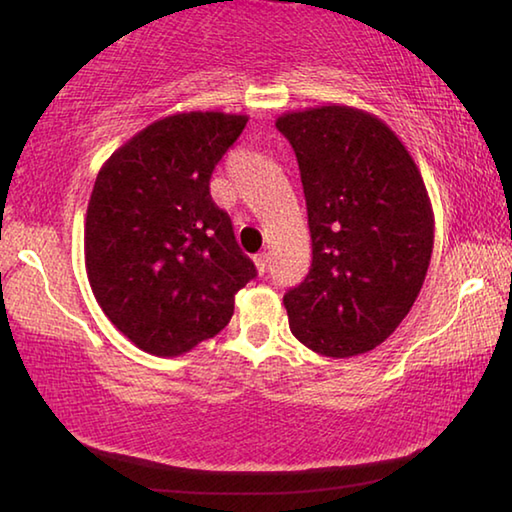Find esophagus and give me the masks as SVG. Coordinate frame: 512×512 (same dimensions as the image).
Wrapping results in <instances>:
<instances>
[{
  "label": "esophagus",
  "mask_w": 512,
  "mask_h": 512,
  "mask_svg": "<svg viewBox=\"0 0 512 512\" xmlns=\"http://www.w3.org/2000/svg\"><path fill=\"white\" fill-rule=\"evenodd\" d=\"M255 266H257V273L264 275V273L268 271V257H266L264 253L257 255V257H255Z\"/></svg>",
  "instance_id": "obj_1"
}]
</instances>
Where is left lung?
I'll use <instances>...</instances> for the list:
<instances>
[{"label":"left lung","mask_w":512,"mask_h":512,"mask_svg":"<svg viewBox=\"0 0 512 512\" xmlns=\"http://www.w3.org/2000/svg\"><path fill=\"white\" fill-rule=\"evenodd\" d=\"M298 158L307 201L309 275L284 296L296 339L323 357L370 352L422 289L433 210L422 173L372 112L325 103L275 119Z\"/></svg>","instance_id":"1"}]
</instances>
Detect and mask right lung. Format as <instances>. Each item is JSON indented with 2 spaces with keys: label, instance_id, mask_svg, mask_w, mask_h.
<instances>
[{
  "label": "right lung",
  "instance_id": "1",
  "mask_svg": "<svg viewBox=\"0 0 512 512\" xmlns=\"http://www.w3.org/2000/svg\"><path fill=\"white\" fill-rule=\"evenodd\" d=\"M248 115L192 110L153 121L103 162L85 214V271L108 320L137 348L180 357L235 314L255 277L214 205L216 162Z\"/></svg>",
  "mask_w": 512,
  "mask_h": 512
}]
</instances>
